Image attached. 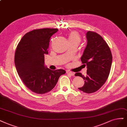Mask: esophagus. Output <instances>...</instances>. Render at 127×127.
Here are the masks:
<instances>
[{
  "mask_svg": "<svg viewBox=\"0 0 127 127\" xmlns=\"http://www.w3.org/2000/svg\"><path fill=\"white\" fill-rule=\"evenodd\" d=\"M67 73L68 74V75H70V76H74V73L72 72H71V71H67Z\"/></svg>",
  "mask_w": 127,
  "mask_h": 127,
  "instance_id": "1",
  "label": "esophagus"
}]
</instances>
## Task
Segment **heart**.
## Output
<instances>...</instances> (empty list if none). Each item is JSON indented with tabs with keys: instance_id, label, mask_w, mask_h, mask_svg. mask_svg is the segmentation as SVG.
<instances>
[{
	"instance_id": "1",
	"label": "heart",
	"mask_w": 127,
	"mask_h": 127,
	"mask_svg": "<svg viewBox=\"0 0 127 127\" xmlns=\"http://www.w3.org/2000/svg\"><path fill=\"white\" fill-rule=\"evenodd\" d=\"M68 38L70 45L73 44L78 45L81 41V38L80 34L75 31L71 32L68 33Z\"/></svg>"
}]
</instances>
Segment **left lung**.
Returning <instances> with one entry per match:
<instances>
[{
	"label": "left lung",
	"instance_id": "8db88e82",
	"mask_svg": "<svg viewBox=\"0 0 127 127\" xmlns=\"http://www.w3.org/2000/svg\"><path fill=\"white\" fill-rule=\"evenodd\" d=\"M87 45L81 57L82 63L87 65V76L77 72L76 76L82 77L84 85L78 89L91 94L98 90L107 81L110 73L112 56L110 48L103 38L92 31L87 32Z\"/></svg>",
	"mask_w": 127,
	"mask_h": 127
}]
</instances>
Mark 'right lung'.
<instances>
[{
  "mask_svg": "<svg viewBox=\"0 0 127 127\" xmlns=\"http://www.w3.org/2000/svg\"><path fill=\"white\" fill-rule=\"evenodd\" d=\"M58 31L55 28L33 30L26 33L17 46V71L25 86L36 94L48 93L55 87L60 76L65 73L63 69L52 70L44 65L50 39Z\"/></svg>",
  "mask_w": 127,
  "mask_h": 127,
  "instance_id": "obj_1",
  "label": "right lung"
}]
</instances>
